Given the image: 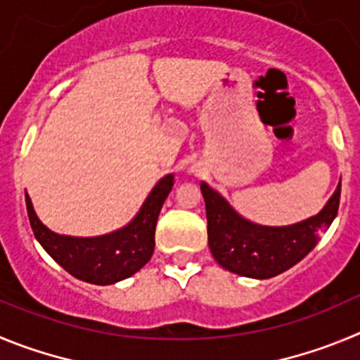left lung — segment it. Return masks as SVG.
<instances>
[{
    "label": "left lung",
    "instance_id": "8db88e82",
    "mask_svg": "<svg viewBox=\"0 0 360 360\" xmlns=\"http://www.w3.org/2000/svg\"><path fill=\"white\" fill-rule=\"evenodd\" d=\"M208 245L220 267L255 280L285 273L316 248L319 233L328 229L339 210L341 183L317 215L290 226H262L244 219L231 204L206 183L200 184Z\"/></svg>",
    "mask_w": 360,
    "mask_h": 360
}]
</instances>
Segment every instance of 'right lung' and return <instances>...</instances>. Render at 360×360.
Returning <instances> with one entry per match:
<instances>
[{
    "label": "right lung",
    "instance_id": "right-lung-1",
    "mask_svg": "<svg viewBox=\"0 0 360 360\" xmlns=\"http://www.w3.org/2000/svg\"><path fill=\"white\" fill-rule=\"evenodd\" d=\"M172 186V174L158 181L134 219L108 235L70 236L51 231L41 222L27 195L28 219L39 244L71 276L93 285H112L131 278L150 260L158 217Z\"/></svg>",
    "mask_w": 360,
    "mask_h": 360
}]
</instances>
